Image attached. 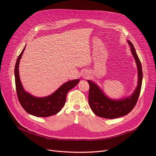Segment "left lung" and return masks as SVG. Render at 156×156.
<instances>
[{"mask_svg":"<svg viewBox=\"0 0 156 156\" xmlns=\"http://www.w3.org/2000/svg\"><path fill=\"white\" fill-rule=\"evenodd\" d=\"M128 43L135 60L138 70V85L133 93L129 97L119 100H114L106 96L96 83L88 80L90 85L88 104L95 115L107 119H114L128 114L134 108L140 94L143 73L141 62L136 53L132 43L129 40Z\"/></svg>","mask_w":156,"mask_h":156,"instance_id":"1","label":"left lung"}]
</instances>
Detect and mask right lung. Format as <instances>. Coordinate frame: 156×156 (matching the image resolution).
Here are the masks:
<instances>
[{
    "label": "right lung",
    "instance_id": "add662e5",
    "mask_svg": "<svg viewBox=\"0 0 156 156\" xmlns=\"http://www.w3.org/2000/svg\"><path fill=\"white\" fill-rule=\"evenodd\" d=\"M25 47L16 61L14 75L16 92L19 102L23 108L28 114L37 117H48L58 113L64 107L68 92L80 81L76 79L70 80L62 85L52 94L45 97H37L24 90L20 78L19 64Z\"/></svg>",
    "mask_w": 156,
    "mask_h": 156
}]
</instances>
